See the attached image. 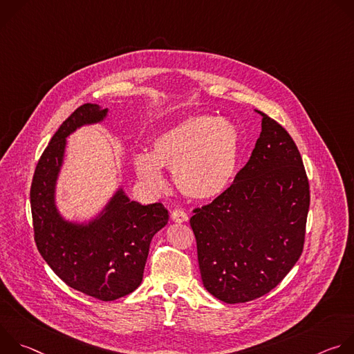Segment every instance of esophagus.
Returning a JSON list of instances; mask_svg holds the SVG:
<instances>
[{
	"label": "esophagus",
	"mask_w": 354,
	"mask_h": 354,
	"mask_svg": "<svg viewBox=\"0 0 354 354\" xmlns=\"http://www.w3.org/2000/svg\"><path fill=\"white\" fill-rule=\"evenodd\" d=\"M171 218H172V221H174V223H186V221L189 220V216H187L183 210L176 209L175 212H172Z\"/></svg>",
	"instance_id": "esophagus-1"
}]
</instances>
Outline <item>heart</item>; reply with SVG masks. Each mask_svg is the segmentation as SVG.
Segmentation results:
<instances>
[{
    "label": "heart",
    "instance_id": "heart-1",
    "mask_svg": "<svg viewBox=\"0 0 354 354\" xmlns=\"http://www.w3.org/2000/svg\"><path fill=\"white\" fill-rule=\"evenodd\" d=\"M242 149L238 126L212 115L186 118L160 133L149 154L134 157L141 180L164 185L161 168L174 171L179 192L194 201H209L231 185Z\"/></svg>",
    "mask_w": 354,
    "mask_h": 354
}]
</instances>
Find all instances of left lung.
<instances>
[{
    "instance_id": "obj_1",
    "label": "left lung",
    "mask_w": 354,
    "mask_h": 354,
    "mask_svg": "<svg viewBox=\"0 0 354 354\" xmlns=\"http://www.w3.org/2000/svg\"><path fill=\"white\" fill-rule=\"evenodd\" d=\"M248 164L190 225L206 290L227 304L273 290L304 246L310 185L290 134L268 115Z\"/></svg>"
}]
</instances>
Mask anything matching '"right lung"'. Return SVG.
Wrapping results in <instances>:
<instances>
[{"label":"right lung","instance_id":"add662e5","mask_svg":"<svg viewBox=\"0 0 354 354\" xmlns=\"http://www.w3.org/2000/svg\"><path fill=\"white\" fill-rule=\"evenodd\" d=\"M108 115V108L96 104L80 106L50 140L30 187L35 241L41 258L66 284L102 301L118 299L141 284L151 239L169 220L162 203L142 206L123 186L89 218L70 220L62 214L57 183L67 137L105 122Z\"/></svg>","mask_w":354,"mask_h":354}]
</instances>
